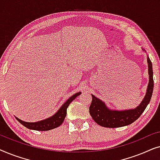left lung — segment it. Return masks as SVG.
<instances>
[{
	"instance_id": "1",
	"label": "left lung",
	"mask_w": 160,
	"mask_h": 160,
	"mask_svg": "<svg viewBox=\"0 0 160 160\" xmlns=\"http://www.w3.org/2000/svg\"><path fill=\"white\" fill-rule=\"evenodd\" d=\"M149 82L147 92L143 101L137 108L125 111H111L107 108L103 102L92 95V100L89 106V113L94 121L104 128H114L124 127L132 124L140 117L149 103L154 89L152 63L149 58H147Z\"/></svg>"
}]
</instances>
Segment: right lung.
<instances>
[{"mask_svg":"<svg viewBox=\"0 0 160 160\" xmlns=\"http://www.w3.org/2000/svg\"><path fill=\"white\" fill-rule=\"evenodd\" d=\"M81 92H77L75 95L71 96L64 104L62 105V107L59 109V111L57 112L54 116L52 117L48 118L47 119L42 120V121L38 122H25L20 120L18 118L15 117L19 123H21L25 128L30 130H38V131H47L50 130L52 129L58 128L62 123L64 121L65 117L67 114V108L68 107L70 103L75 99V98L78 96Z\"/></svg>","mask_w":160,"mask_h":160,"instance_id":"right-lung-1","label":"right lung"}]
</instances>
